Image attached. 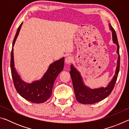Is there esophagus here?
Instances as JSON below:
<instances>
[{"instance_id": "1", "label": "esophagus", "mask_w": 129, "mask_h": 129, "mask_svg": "<svg viewBox=\"0 0 129 129\" xmlns=\"http://www.w3.org/2000/svg\"><path fill=\"white\" fill-rule=\"evenodd\" d=\"M73 58L72 56H68L65 58V62L67 64H70L73 61Z\"/></svg>"}]
</instances>
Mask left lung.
Listing matches in <instances>:
<instances>
[{
    "mask_svg": "<svg viewBox=\"0 0 129 129\" xmlns=\"http://www.w3.org/2000/svg\"><path fill=\"white\" fill-rule=\"evenodd\" d=\"M109 27L112 32L113 42L117 47L116 52L118 56L115 74L112 80L106 87H100L99 88L91 89L88 86L85 85L80 72L73 66V64H72L70 74H71L72 80L76 99L80 103L83 104H95L108 97L114 88L119 71V47L118 43L117 35L114 28L111 26L110 24H109Z\"/></svg>",
    "mask_w": 129,
    "mask_h": 129,
    "instance_id": "1",
    "label": "left lung"
}]
</instances>
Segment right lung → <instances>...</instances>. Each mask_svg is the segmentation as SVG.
<instances>
[{"label":"right lung","instance_id":"obj_1","mask_svg":"<svg viewBox=\"0 0 129 129\" xmlns=\"http://www.w3.org/2000/svg\"><path fill=\"white\" fill-rule=\"evenodd\" d=\"M22 25L23 22L17 28L12 44L11 70L13 81L17 93L24 99L35 104L43 103L51 97L54 82L58 74L64 68V57L50 64L47 72L40 80L34 81L31 83L23 81L15 68L14 57V47Z\"/></svg>","mask_w":129,"mask_h":129}]
</instances>
